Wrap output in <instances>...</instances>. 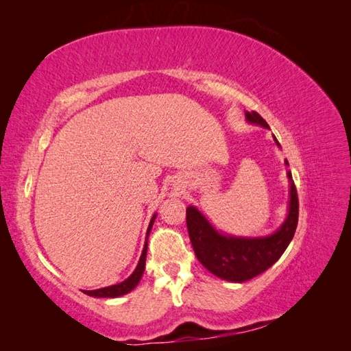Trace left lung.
Here are the masks:
<instances>
[{
	"label": "left lung",
	"mask_w": 351,
	"mask_h": 351,
	"mask_svg": "<svg viewBox=\"0 0 351 351\" xmlns=\"http://www.w3.org/2000/svg\"><path fill=\"white\" fill-rule=\"evenodd\" d=\"M248 123L269 128L267 121L257 112H245ZM276 144L280 147L278 141ZM289 165L288 160H285ZM289 178V212L285 223L277 232L261 238H242V236L221 234L213 228L197 207L189 206L186 209V224L191 244L194 247L197 259L212 274L227 282L242 283L250 278L262 274L269 267L280 259V256L288 248L294 238L298 224V197L295 184L292 182L291 171Z\"/></svg>",
	"instance_id": "obj_1"
}]
</instances>
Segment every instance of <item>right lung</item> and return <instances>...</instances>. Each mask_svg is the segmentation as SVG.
Returning a JSON list of instances; mask_svg holds the SVG:
<instances>
[{
	"label": "right lung",
	"instance_id": "right-lung-1",
	"mask_svg": "<svg viewBox=\"0 0 351 351\" xmlns=\"http://www.w3.org/2000/svg\"><path fill=\"white\" fill-rule=\"evenodd\" d=\"M156 219V215L152 218V221H149V226H148V230H147V238L149 232H152V227H153V223ZM147 241H145V245H144V250H142V254H141V259H139V263L138 267H136V269L133 271V274L125 278L124 282H121L118 285H112V286H106V288H101V289H94V291H83L86 295H90V297H98V298H115V297H121L124 294H128V292L133 291L136 286H138L139 280L142 274H144V269H145V259H147Z\"/></svg>",
	"mask_w": 351,
	"mask_h": 351
}]
</instances>
